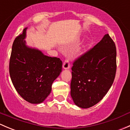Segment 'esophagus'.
Segmentation results:
<instances>
[{"mask_svg":"<svg viewBox=\"0 0 130 130\" xmlns=\"http://www.w3.org/2000/svg\"><path fill=\"white\" fill-rule=\"evenodd\" d=\"M70 67V61H69V59L67 58L65 59V61H64L63 63V68L64 69H69Z\"/></svg>","mask_w":130,"mask_h":130,"instance_id":"esophagus-1","label":"esophagus"}]
</instances>
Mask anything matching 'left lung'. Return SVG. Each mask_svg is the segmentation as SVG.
I'll list each match as a JSON object with an SVG mask.
<instances>
[{
    "instance_id": "obj_1",
    "label": "left lung",
    "mask_w": 130,
    "mask_h": 130,
    "mask_svg": "<svg viewBox=\"0 0 130 130\" xmlns=\"http://www.w3.org/2000/svg\"><path fill=\"white\" fill-rule=\"evenodd\" d=\"M116 48L108 34L73 61L70 94L82 108L99 103L111 88L116 72Z\"/></svg>"
}]
</instances>
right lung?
Listing matches in <instances>:
<instances>
[{
    "label": "right lung",
    "instance_id": "obj_1",
    "mask_svg": "<svg viewBox=\"0 0 130 130\" xmlns=\"http://www.w3.org/2000/svg\"><path fill=\"white\" fill-rule=\"evenodd\" d=\"M26 30L14 41L9 73L19 95L29 103L39 104L50 94L53 81L61 72L62 61L59 58L48 57L26 46Z\"/></svg>",
    "mask_w": 130,
    "mask_h": 130
}]
</instances>
